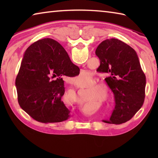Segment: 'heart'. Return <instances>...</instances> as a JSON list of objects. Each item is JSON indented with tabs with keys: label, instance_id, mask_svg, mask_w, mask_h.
<instances>
[{
	"label": "heart",
	"instance_id": "obj_1",
	"mask_svg": "<svg viewBox=\"0 0 158 158\" xmlns=\"http://www.w3.org/2000/svg\"><path fill=\"white\" fill-rule=\"evenodd\" d=\"M85 77V74H81V75L79 76L78 78L76 79V84H77V85H82V84H83L82 82L81 83V82H80V81H83ZM93 87H94V88H97V87H98V85H95V86H93ZM91 92H92V93H94L95 95L97 94V91H95V90H91Z\"/></svg>",
	"mask_w": 158,
	"mask_h": 158
}]
</instances>
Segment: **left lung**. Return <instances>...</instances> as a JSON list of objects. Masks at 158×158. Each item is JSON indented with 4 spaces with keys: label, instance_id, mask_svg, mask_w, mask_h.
Listing matches in <instances>:
<instances>
[{
    "label": "left lung",
    "instance_id": "left-lung-1",
    "mask_svg": "<svg viewBox=\"0 0 158 158\" xmlns=\"http://www.w3.org/2000/svg\"><path fill=\"white\" fill-rule=\"evenodd\" d=\"M95 54L100 61L97 71L107 76L105 80L115 100L110 118L102 121L123 123L139 110L145 98L146 76L137 53L125 42L111 38L102 42Z\"/></svg>",
    "mask_w": 158,
    "mask_h": 158
}]
</instances>
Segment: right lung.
Listing matches in <instances>:
<instances>
[{
    "mask_svg": "<svg viewBox=\"0 0 158 158\" xmlns=\"http://www.w3.org/2000/svg\"><path fill=\"white\" fill-rule=\"evenodd\" d=\"M79 68L54 40L34 42L26 51L16 79L18 102L37 121L58 123L68 120L70 111L61 100L64 75L74 77ZM56 78V79H54Z\"/></svg>",
    "mask_w": 158,
    "mask_h": 158,
    "instance_id": "add662e5",
    "label": "right lung"
}]
</instances>
